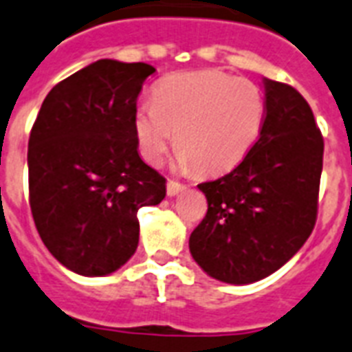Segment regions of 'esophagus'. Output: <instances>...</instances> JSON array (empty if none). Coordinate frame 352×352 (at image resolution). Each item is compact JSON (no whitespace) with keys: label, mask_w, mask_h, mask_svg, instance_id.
<instances>
[{"label":"esophagus","mask_w":352,"mask_h":352,"mask_svg":"<svg viewBox=\"0 0 352 352\" xmlns=\"http://www.w3.org/2000/svg\"><path fill=\"white\" fill-rule=\"evenodd\" d=\"M185 185L184 184H178V182H174V179H168L167 182V195L168 196H176L179 190H184Z\"/></svg>","instance_id":"1"}]
</instances>
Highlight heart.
<instances>
[{
  "label": "heart",
  "instance_id": "1",
  "mask_svg": "<svg viewBox=\"0 0 352 352\" xmlns=\"http://www.w3.org/2000/svg\"><path fill=\"white\" fill-rule=\"evenodd\" d=\"M264 113L263 91L252 80L222 72L176 73L157 84L154 100L135 108L133 132L146 162H162L176 141L182 167L220 174L252 151Z\"/></svg>",
  "mask_w": 352,
  "mask_h": 352
}]
</instances>
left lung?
<instances>
[{"label":"left lung","mask_w":352,"mask_h":352,"mask_svg":"<svg viewBox=\"0 0 352 352\" xmlns=\"http://www.w3.org/2000/svg\"><path fill=\"white\" fill-rule=\"evenodd\" d=\"M257 143L231 173L198 189L207 213L190 233L201 270L231 285L255 283L299 252L318 219L323 135L309 102L290 84L264 78Z\"/></svg>","instance_id":"left-lung-1"}]
</instances>
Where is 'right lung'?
Here are the masks:
<instances>
[{
  "instance_id": "right-lung-1",
  "label": "right lung",
  "mask_w": 352,
  "mask_h": 352,
  "mask_svg": "<svg viewBox=\"0 0 352 352\" xmlns=\"http://www.w3.org/2000/svg\"><path fill=\"white\" fill-rule=\"evenodd\" d=\"M143 62L102 58L47 94L29 135V206L51 255L75 274L116 272L135 253L138 211L167 179L138 154L133 116Z\"/></svg>"
}]
</instances>
